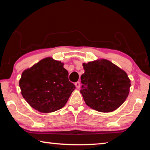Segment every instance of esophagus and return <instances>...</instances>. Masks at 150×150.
Listing matches in <instances>:
<instances>
[{
  "mask_svg": "<svg viewBox=\"0 0 150 150\" xmlns=\"http://www.w3.org/2000/svg\"><path fill=\"white\" fill-rule=\"evenodd\" d=\"M75 85V87H76V88H77V89H79V88H80V86H81L80 82H76Z\"/></svg>",
  "mask_w": 150,
  "mask_h": 150,
  "instance_id": "esophagus-1",
  "label": "esophagus"
}]
</instances>
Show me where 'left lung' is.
I'll return each instance as SVG.
<instances>
[{"label":"left lung","mask_w":150,"mask_h":150,"mask_svg":"<svg viewBox=\"0 0 150 150\" xmlns=\"http://www.w3.org/2000/svg\"><path fill=\"white\" fill-rule=\"evenodd\" d=\"M80 91L86 105L101 112L117 109L128 97L130 80L127 73L110 61L102 59L83 63Z\"/></svg>","instance_id":"left-lung-1"}]
</instances>
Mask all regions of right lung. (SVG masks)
Here are the masks:
<instances>
[{"label": "right lung", "instance_id": "add662e5", "mask_svg": "<svg viewBox=\"0 0 150 150\" xmlns=\"http://www.w3.org/2000/svg\"><path fill=\"white\" fill-rule=\"evenodd\" d=\"M63 65L46 57L22 73L19 81L22 95L32 108L48 113L65 105L75 86L69 81Z\"/></svg>", "mask_w": 150, "mask_h": 150}]
</instances>
